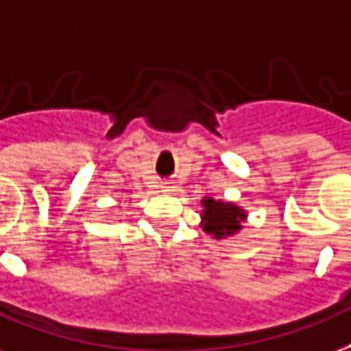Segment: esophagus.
Wrapping results in <instances>:
<instances>
[{
	"label": "esophagus",
	"mask_w": 351,
	"mask_h": 351,
	"mask_svg": "<svg viewBox=\"0 0 351 351\" xmlns=\"http://www.w3.org/2000/svg\"><path fill=\"white\" fill-rule=\"evenodd\" d=\"M165 189H171V187H173V186H171V182H165Z\"/></svg>",
	"instance_id": "1"
}]
</instances>
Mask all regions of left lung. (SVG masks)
<instances>
[{"label": "left lung", "instance_id": "left-lung-1", "mask_svg": "<svg viewBox=\"0 0 351 351\" xmlns=\"http://www.w3.org/2000/svg\"><path fill=\"white\" fill-rule=\"evenodd\" d=\"M204 211H202V228L204 232L211 234L215 239L221 237H228L239 232L243 226L241 223L247 219L245 211L237 208L232 202H221V200H213L211 197H206L202 200Z\"/></svg>", "mask_w": 351, "mask_h": 351}]
</instances>
